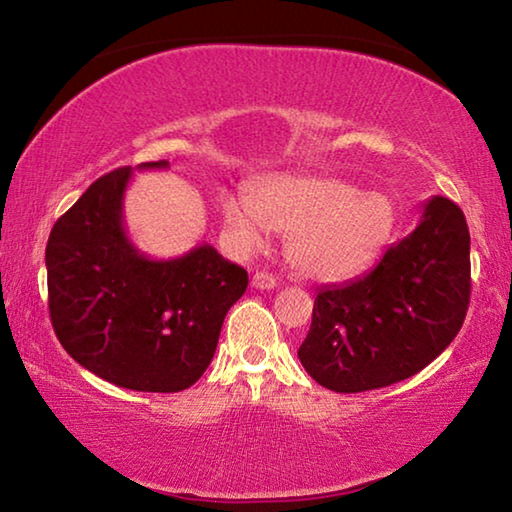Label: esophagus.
<instances>
[{"instance_id":"obj_1","label":"esophagus","mask_w":512,"mask_h":512,"mask_svg":"<svg viewBox=\"0 0 512 512\" xmlns=\"http://www.w3.org/2000/svg\"><path fill=\"white\" fill-rule=\"evenodd\" d=\"M250 287L259 289V291H266V289H275L277 282H275L273 275H268V273H264V271H257V273L253 275V280H250Z\"/></svg>"}]
</instances>
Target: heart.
<instances>
[{
	"instance_id": "1",
	"label": "heart",
	"mask_w": 512,
	"mask_h": 512,
	"mask_svg": "<svg viewBox=\"0 0 512 512\" xmlns=\"http://www.w3.org/2000/svg\"><path fill=\"white\" fill-rule=\"evenodd\" d=\"M223 223L239 248L257 250L266 230L287 237L291 268L309 280L359 275L391 237L395 207L377 192L332 176H271L244 196L223 198Z\"/></svg>"
}]
</instances>
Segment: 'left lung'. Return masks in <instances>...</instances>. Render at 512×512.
<instances>
[{
    "instance_id": "left-lung-1",
    "label": "left lung",
    "mask_w": 512,
    "mask_h": 512,
    "mask_svg": "<svg viewBox=\"0 0 512 512\" xmlns=\"http://www.w3.org/2000/svg\"><path fill=\"white\" fill-rule=\"evenodd\" d=\"M470 305V230L445 196L370 273L318 291L298 359L320 386L361 393L409 379L438 357Z\"/></svg>"
}]
</instances>
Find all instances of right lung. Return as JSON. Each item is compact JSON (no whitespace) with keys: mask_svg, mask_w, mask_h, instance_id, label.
I'll return each mask as SVG.
<instances>
[{"mask_svg":"<svg viewBox=\"0 0 512 512\" xmlns=\"http://www.w3.org/2000/svg\"><path fill=\"white\" fill-rule=\"evenodd\" d=\"M131 176L124 167L94 180L51 228L49 316L60 345L92 375L131 391L178 393L210 366L248 273L210 244L173 259L144 255L124 223Z\"/></svg>","mask_w":512,"mask_h":512,"instance_id":"1","label":"right lung"}]
</instances>
